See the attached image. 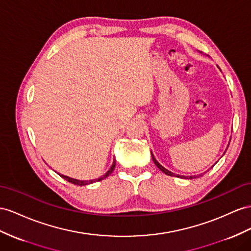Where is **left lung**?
Listing matches in <instances>:
<instances>
[{
    "instance_id": "8db88e82",
    "label": "left lung",
    "mask_w": 251,
    "mask_h": 251,
    "mask_svg": "<svg viewBox=\"0 0 251 251\" xmlns=\"http://www.w3.org/2000/svg\"><path fill=\"white\" fill-rule=\"evenodd\" d=\"M151 158H152V161H153V163H155L156 165H157V168L160 170V171H162L164 174H166V175H169V176H176V177H179V178H185L184 176H180V175H175L174 173H172V172H170L169 170H166L165 168H163V166L160 164L157 160H156V158L153 157V155H152V152H151ZM193 177L192 176H190V179H192Z\"/></svg>"
}]
</instances>
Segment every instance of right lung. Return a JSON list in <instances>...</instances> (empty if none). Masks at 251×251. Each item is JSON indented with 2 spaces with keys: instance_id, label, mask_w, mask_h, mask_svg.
I'll use <instances>...</instances> for the list:
<instances>
[{
  "instance_id": "obj_1",
  "label": "right lung",
  "mask_w": 251,
  "mask_h": 251,
  "mask_svg": "<svg viewBox=\"0 0 251 251\" xmlns=\"http://www.w3.org/2000/svg\"><path fill=\"white\" fill-rule=\"evenodd\" d=\"M114 168H115V160H113V163H112V165H111V168L109 169V171L106 173L105 175H102L101 177H100V178H98V179H92V180H77V179H74V178H70V177H68V176H64V175H60L63 179H66L67 181H69V182H71V183H73V184H76V185H87V184H90V183H93V182H98V181H100V180H102V179H105V178H107L109 175L111 174V173L113 172V170H114Z\"/></svg>"
}]
</instances>
